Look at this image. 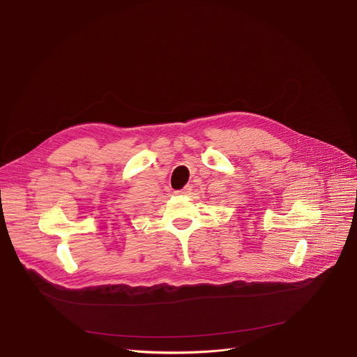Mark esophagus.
<instances>
[{
	"instance_id": "1",
	"label": "esophagus",
	"mask_w": 357,
	"mask_h": 357,
	"mask_svg": "<svg viewBox=\"0 0 357 357\" xmlns=\"http://www.w3.org/2000/svg\"><path fill=\"white\" fill-rule=\"evenodd\" d=\"M189 192H191V188H189V186H185L183 189H181V191H176V195H181V197H186Z\"/></svg>"
}]
</instances>
